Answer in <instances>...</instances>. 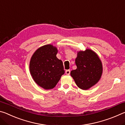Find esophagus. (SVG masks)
<instances>
[{
    "label": "esophagus",
    "instance_id": "esophagus-1",
    "mask_svg": "<svg viewBox=\"0 0 125 125\" xmlns=\"http://www.w3.org/2000/svg\"><path fill=\"white\" fill-rule=\"evenodd\" d=\"M70 73H71L70 70H66V71H65V74H66L67 75H69L70 74Z\"/></svg>",
    "mask_w": 125,
    "mask_h": 125
}]
</instances>
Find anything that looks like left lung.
I'll list each match as a JSON object with an SVG mask.
<instances>
[{
	"instance_id": "1",
	"label": "left lung",
	"mask_w": 125,
	"mask_h": 125,
	"mask_svg": "<svg viewBox=\"0 0 125 125\" xmlns=\"http://www.w3.org/2000/svg\"><path fill=\"white\" fill-rule=\"evenodd\" d=\"M75 62L77 68L71 72V75L80 89L88 90L99 81L103 69L96 53L90 49L78 51Z\"/></svg>"
}]
</instances>
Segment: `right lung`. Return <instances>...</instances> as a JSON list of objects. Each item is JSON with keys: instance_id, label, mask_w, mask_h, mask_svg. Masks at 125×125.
Wrapping results in <instances>:
<instances>
[{"instance_id": "right-lung-1", "label": "right lung", "mask_w": 125, "mask_h": 125, "mask_svg": "<svg viewBox=\"0 0 125 125\" xmlns=\"http://www.w3.org/2000/svg\"><path fill=\"white\" fill-rule=\"evenodd\" d=\"M57 52L56 47L48 44L36 50L31 58V75L35 83L44 89L54 88L64 74L62 61L56 57Z\"/></svg>"}]
</instances>
